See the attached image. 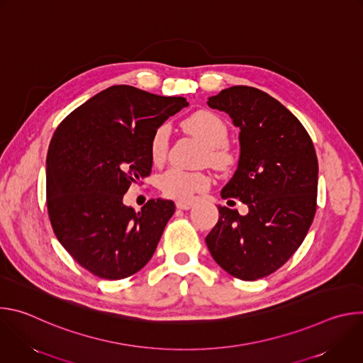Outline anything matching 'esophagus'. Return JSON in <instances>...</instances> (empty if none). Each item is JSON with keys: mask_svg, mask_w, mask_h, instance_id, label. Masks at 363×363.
<instances>
[{"mask_svg": "<svg viewBox=\"0 0 363 363\" xmlns=\"http://www.w3.org/2000/svg\"><path fill=\"white\" fill-rule=\"evenodd\" d=\"M177 208H178V210H184V211L191 210V208H192V202H182V201H178V202H177Z\"/></svg>", "mask_w": 363, "mask_h": 363, "instance_id": "esophagus-1", "label": "esophagus"}]
</instances>
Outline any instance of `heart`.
Wrapping results in <instances>:
<instances>
[{
    "label": "heart",
    "mask_w": 363,
    "mask_h": 363,
    "mask_svg": "<svg viewBox=\"0 0 363 363\" xmlns=\"http://www.w3.org/2000/svg\"><path fill=\"white\" fill-rule=\"evenodd\" d=\"M185 126L189 132L202 139L208 146V157L214 167L227 168L233 162V155L225 147L228 140V128L225 122L213 112L201 111L186 119ZM169 140V125L162 123L153 130L149 140V155L155 164L165 160ZM158 188L167 198L178 201H191L194 195L210 185V179L202 172L185 171L177 167L168 168L157 179Z\"/></svg>",
    "instance_id": "heart-1"
}]
</instances>
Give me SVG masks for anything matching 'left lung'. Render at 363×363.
Instances as JSON below:
<instances>
[{
    "instance_id": "1",
    "label": "left lung",
    "mask_w": 363,
    "mask_h": 363,
    "mask_svg": "<svg viewBox=\"0 0 363 363\" xmlns=\"http://www.w3.org/2000/svg\"><path fill=\"white\" fill-rule=\"evenodd\" d=\"M240 128V161L224 199L238 198L248 214L218 206L205 242L228 274L254 281L279 270L303 242L316 214L318 157L300 121L279 100L248 86L208 99Z\"/></svg>"
}]
</instances>
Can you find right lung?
<instances>
[{
  "label": "right lung",
  "mask_w": 363,
  "mask_h": 363,
  "mask_svg": "<svg viewBox=\"0 0 363 363\" xmlns=\"http://www.w3.org/2000/svg\"><path fill=\"white\" fill-rule=\"evenodd\" d=\"M185 106V97L119 84L89 99L56 129L47 152V211L60 244L91 274L126 279L157 250L175 203L149 199L136 213L123 195L150 175L153 130Z\"/></svg>",
  "instance_id": "right-lung-1"
}]
</instances>
